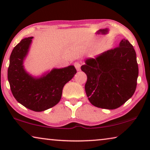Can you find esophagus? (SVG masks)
<instances>
[{
	"label": "esophagus",
	"mask_w": 150,
	"mask_h": 150,
	"mask_svg": "<svg viewBox=\"0 0 150 150\" xmlns=\"http://www.w3.org/2000/svg\"><path fill=\"white\" fill-rule=\"evenodd\" d=\"M74 65L76 69L78 71L80 70V66H81V65H80V64L79 63V62H75V63L74 64Z\"/></svg>",
	"instance_id": "34e87169"
}]
</instances>
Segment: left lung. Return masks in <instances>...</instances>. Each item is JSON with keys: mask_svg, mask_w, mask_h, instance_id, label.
Wrapping results in <instances>:
<instances>
[{"mask_svg": "<svg viewBox=\"0 0 150 150\" xmlns=\"http://www.w3.org/2000/svg\"><path fill=\"white\" fill-rule=\"evenodd\" d=\"M81 70L87 76L85 91L90 103L96 107L115 109L134 94L139 74L136 53L128 40L119 47L88 58Z\"/></svg>", "mask_w": 150, "mask_h": 150, "instance_id": "left-lung-1", "label": "left lung"}]
</instances>
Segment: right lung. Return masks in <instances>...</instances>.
I'll list each match as a JSON object with an SVG mask.
<instances>
[{"instance_id": "1", "label": "right lung", "mask_w": 150, "mask_h": 150, "mask_svg": "<svg viewBox=\"0 0 150 150\" xmlns=\"http://www.w3.org/2000/svg\"><path fill=\"white\" fill-rule=\"evenodd\" d=\"M33 38H24L14 47L9 60L8 80L13 95L20 104L33 111L41 112L59 102L64 85L76 74V70L74 66L54 68L40 77L27 73L23 62Z\"/></svg>"}]
</instances>
